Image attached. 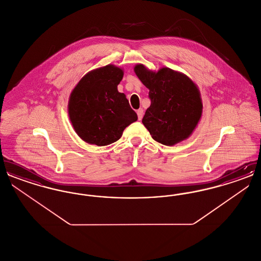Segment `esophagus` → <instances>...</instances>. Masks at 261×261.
Instances as JSON below:
<instances>
[{
    "mask_svg": "<svg viewBox=\"0 0 261 261\" xmlns=\"http://www.w3.org/2000/svg\"><path fill=\"white\" fill-rule=\"evenodd\" d=\"M137 114H138V118L141 120L143 118V115H144V111L143 109H140L137 111Z\"/></svg>",
    "mask_w": 261,
    "mask_h": 261,
    "instance_id": "34e87169",
    "label": "esophagus"
}]
</instances>
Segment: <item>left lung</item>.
<instances>
[{"label":"left lung","instance_id":"obj_1","mask_svg":"<svg viewBox=\"0 0 261 261\" xmlns=\"http://www.w3.org/2000/svg\"><path fill=\"white\" fill-rule=\"evenodd\" d=\"M134 71L149 90L150 106L142 122L152 139L173 146L191 136L202 113L197 85L186 75L168 67L155 72L137 64Z\"/></svg>","mask_w":261,"mask_h":261}]
</instances>
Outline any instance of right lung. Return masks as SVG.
Returning <instances> with one entry per match:
<instances>
[{
    "instance_id": "obj_1",
    "label": "right lung",
    "mask_w": 261,
    "mask_h": 261,
    "mask_svg": "<svg viewBox=\"0 0 261 261\" xmlns=\"http://www.w3.org/2000/svg\"><path fill=\"white\" fill-rule=\"evenodd\" d=\"M122 78L123 70L109 64L88 72L72 90L69 119L77 135L88 144H112L138 119L126 96L117 90Z\"/></svg>"
}]
</instances>
